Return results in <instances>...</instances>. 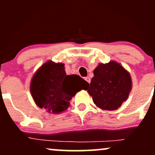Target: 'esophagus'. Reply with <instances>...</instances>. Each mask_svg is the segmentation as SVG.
Returning a JSON list of instances; mask_svg holds the SVG:
<instances>
[{"label": "esophagus", "mask_w": 155, "mask_h": 155, "mask_svg": "<svg viewBox=\"0 0 155 155\" xmlns=\"http://www.w3.org/2000/svg\"><path fill=\"white\" fill-rule=\"evenodd\" d=\"M84 79L86 80L87 81V82L90 84V81H91V79H90V77H85L84 78Z\"/></svg>", "instance_id": "34e87169"}]
</instances>
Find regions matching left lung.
Here are the masks:
<instances>
[{
    "mask_svg": "<svg viewBox=\"0 0 155 155\" xmlns=\"http://www.w3.org/2000/svg\"><path fill=\"white\" fill-rule=\"evenodd\" d=\"M87 90L94 104L103 110H116L128 97L132 89L130 73L116 61L99 63Z\"/></svg>",
    "mask_w": 155,
    "mask_h": 155,
    "instance_id": "1",
    "label": "left lung"
}]
</instances>
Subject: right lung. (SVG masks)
<instances>
[{
    "mask_svg": "<svg viewBox=\"0 0 155 155\" xmlns=\"http://www.w3.org/2000/svg\"><path fill=\"white\" fill-rule=\"evenodd\" d=\"M64 65L49 60L39 68L31 79L30 90L33 101L48 113L65 111L76 92L87 90L89 83L76 74L66 75Z\"/></svg>",
    "mask_w": 155,
    "mask_h": 155,
    "instance_id": "right-lung-1",
    "label": "right lung"
}]
</instances>
